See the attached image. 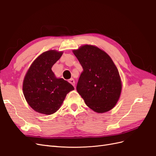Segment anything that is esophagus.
<instances>
[{"instance_id": "1", "label": "esophagus", "mask_w": 156, "mask_h": 156, "mask_svg": "<svg viewBox=\"0 0 156 156\" xmlns=\"http://www.w3.org/2000/svg\"><path fill=\"white\" fill-rule=\"evenodd\" d=\"M69 83H71L72 84V85L75 87V80L73 79V78H71V79H69Z\"/></svg>"}]
</instances>
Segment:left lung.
Instances as JSON below:
<instances>
[{
    "label": "left lung",
    "instance_id": "8db88e82",
    "mask_svg": "<svg viewBox=\"0 0 156 156\" xmlns=\"http://www.w3.org/2000/svg\"><path fill=\"white\" fill-rule=\"evenodd\" d=\"M73 53L83 68L77 84V91L87 105L98 113L115 107L122 90L120 75L115 64L105 52L85 45Z\"/></svg>",
    "mask_w": 156,
    "mask_h": 156
}]
</instances>
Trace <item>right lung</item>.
Returning a JSON list of instances; mask_svg holds the SVG:
<instances>
[{
  "mask_svg": "<svg viewBox=\"0 0 156 156\" xmlns=\"http://www.w3.org/2000/svg\"><path fill=\"white\" fill-rule=\"evenodd\" d=\"M62 52L50 50L40 55L25 75L23 84V94L29 105L36 112L53 114L58 110L67 94L73 87L62 78H56L53 66Z\"/></svg>",
  "mask_w": 156,
  "mask_h": 156,
  "instance_id": "add662e5",
  "label": "right lung"
}]
</instances>
